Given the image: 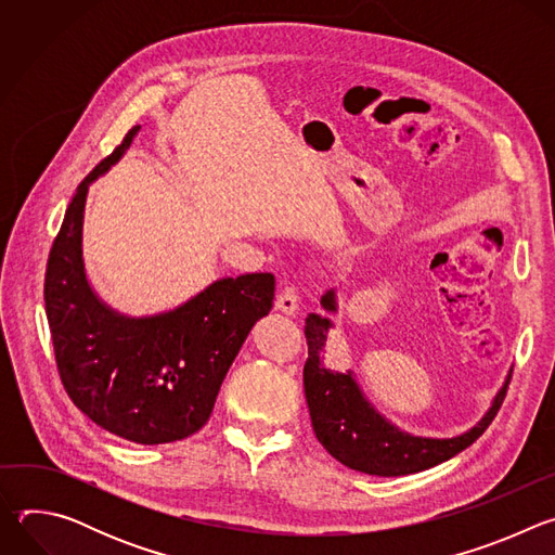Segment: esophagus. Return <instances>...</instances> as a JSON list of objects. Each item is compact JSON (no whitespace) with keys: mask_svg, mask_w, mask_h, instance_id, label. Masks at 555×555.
Wrapping results in <instances>:
<instances>
[{"mask_svg":"<svg viewBox=\"0 0 555 555\" xmlns=\"http://www.w3.org/2000/svg\"><path fill=\"white\" fill-rule=\"evenodd\" d=\"M276 309L283 311V313H287V315L296 313V309H298V296H296L294 287H283V289H281V294L276 296Z\"/></svg>","mask_w":555,"mask_h":555,"instance_id":"34e87169","label":"esophagus"}]
</instances>
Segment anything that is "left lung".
Listing matches in <instances>:
<instances>
[{
    "label": "left lung",
    "mask_w": 555,
    "mask_h": 555,
    "mask_svg": "<svg viewBox=\"0 0 555 555\" xmlns=\"http://www.w3.org/2000/svg\"><path fill=\"white\" fill-rule=\"evenodd\" d=\"M321 305L325 311H338L334 287L321 296ZM332 327L334 323L321 313H309L305 319L309 351L302 369L305 398L315 439L334 459L351 469L375 474V477H402V474L422 472L443 463L486 433L505 400L512 369L494 395L488 413L469 430L448 439L404 433L366 400L353 371L340 373L325 366V345Z\"/></svg>",
    "instance_id": "obj_1"
}]
</instances>
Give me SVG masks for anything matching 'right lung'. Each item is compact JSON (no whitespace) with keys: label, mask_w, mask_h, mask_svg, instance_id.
Instances as JSON below:
<instances>
[{"label":"right lung","mask_w":555,"mask_h":555,"mask_svg":"<svg viewBox=\"0 0 555 555\" xmlns=\"http://www.w3.org/2000/svg\"><path fill=\"white\" fill-rule=\"evenodd\" d=\"M138 131L78 184L50 250L43 300L59 375L76 409L127 441L155 446L208 422L232 360L272 309L276 281L270 272L225 276L153 315L120 313L94 292L83 261L88 191Z\"/></svg>","instance_id":"obj_1"}]
</instances>
